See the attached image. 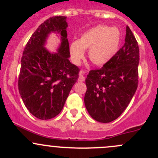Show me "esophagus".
<instances>
[{
  "instance_id": "esophagus-1",
  "label": "esophagus",
  "mask_w": 158,
  "mask_h": 158,
  "mask_svg": "<svg viewBox=\"0 0 158 158\" xmlns=\"http://www.w3.org/2000/svg\"><path fill=\"white\" fill-rule=\"evenodd\" d=\"M78 80H79V82H83V81H85V77H84L83 74H82V73H79V79H78Z\"/></svg>"
}]
</instances>
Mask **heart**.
Returning <instances> with one entry per match:
<instances>
[{"label": "heart", "instance_id": "b5f03b06", "mask_svg": "<svg viewBox=\"0 0 158 158\" xmlns=\"http://www.w3.org/2000/svg\"><path fill=\"white\" fill-rule=\"evenodd\" d=\"M120 42L118 28L98 25L84 31L78 40L72 42L69 53L73 63L79 65L85 54L84 49H89V60L95 65L103 66L117 53Z\"/></svg>", "mask_w": 158, "mask_h": 158}]
</instances>
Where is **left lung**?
<instances>
[{
	"instance_id": "left-lung-1",
	"label": "left lung",
	"mask_w": 158,
	"mask_h": 158,
	"mask_svg": "<svg viewBox=\"0 0 158 158\" xmlns=\"http://www.w3.org/2000/svg\"><path fill=\"white\" fill-rule=\"evenodd\" d=\"M125 44L101 69L91 70L85 78L84 97L91 117L109 123L122 114L138 88L139 47L126 27Z\"/></svg>"
}]
</instances>
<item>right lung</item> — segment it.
Wrapping results in <instances>:
<instances>
[{
    "label": "right lung",
    "mask_w": 158,
    "mask_h": 158,
    "mask_svg": "<svg viewBox=\"0 0 158 158\" xmlns=\"http://www.w3.org/2000/svg\"><path fill=\"white\" fill-rule=\"evenodd\" d=\"M66 17L56 16L41 23L25 47L21 58L18 89L27 109L37 118L56 117L64 106L79 77V68L70 63ZM60 44L56 53L45 47L51 33Z\"/></svg>",
    "instance_id": "right-lung-1"
}]
</instances>
